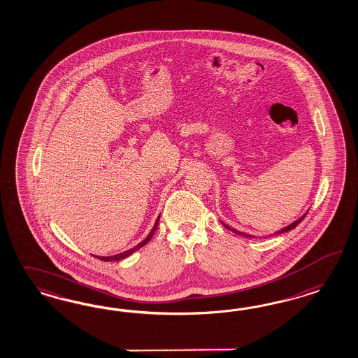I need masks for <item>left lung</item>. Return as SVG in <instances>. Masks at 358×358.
<instances>
[{"mask_svg": "<svg viewBox=\"0 0 358 358\" xmlns=\"http://www.w3.org/2000/svg\"><path fill=\"white\" fill-rule=\"evenodd\" d=\"M306 215H307V213L304 214L303 217H299L298 220H295V222H293L292 224H289L287 227L282 228V229H280V231H277V232H275V235H280V234H283V232H287V231H290V229H293V228L296 227V226H298V224H299V223H301V222L303 220L304 217H306ZM222 224H223L224 227L227 228V229H229V231L235 232L236 235H240V236H245V238H253L252 235H248V234H244V232H240V231H238V229H235V228L229 227V226H227V224H226V223H223V222H222Z\"/></svg>", "mask_w": 358, "mask_h": 358, "instance_id": "8db88e82", "label": "left lung"}]
</instances>
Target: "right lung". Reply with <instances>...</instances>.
<instances>
[{"instance_id":"right-lung-1","label":"right lung","mask_w":358,"mask_h":358,"mask_svg":"<svg viewBox=\"0 0 358 358\" xmlns=\"http://www.w3.org/2000/svg\"><path fill=\"white\" fill-rule=\"evenodd\" d=\"M159 220H160V215L159 217L156 219V223H155V226L151 229V232H150V235L147 236V238H144L143 241H141L138 245H135L134 248H131V250H126V252H122V253H118V255H114V256H108V257H103V256H98V259L102 261H120L123 260V259H126V257H129L131 256L134 252H136L138 250H141V247H144L150 240H151L152 236H153V234H155V231H156V228H157V224H159ZM97 257V256H96Z\"/></svg>"}]
</instances>
